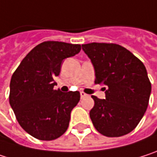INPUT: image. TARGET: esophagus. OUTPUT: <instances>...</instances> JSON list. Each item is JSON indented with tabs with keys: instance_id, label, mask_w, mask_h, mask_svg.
I'll use <instances>...</instances> for the list:
<instances>
[{
	"instance_id": "esophagus-1",
	"label": "esophagus",
	"mask_w": 157,
	"mask_h": 157,
	"mask_svg": "<svg viewBox=\"0 0 157 157\" xmlns=\"http://www.w3.org/2000/svg\"><path fill=\"white\" fill-rule=\"evenodd\" d=\"M88 95L84 92V91H80V97L81 98H84V97H87Z\"/></svg>"
}]
</instances>
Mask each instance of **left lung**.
Segmentation results:
<instances>
[{"label":"left lung","instance_id":"obj_1","mask_svg":"<svg viewBox=\"0 0 157 157\" xmlns=\"http://www.w3.org/2000/svg\"><path fill=\"white\" fill-rule=\"evenodd\" d=\"M95 69V83L106 86L105 99L91 96L90 116L95 129L108 137L131 132L149 102L151 82L143 62L123 46L112 43L82 44Z\"/></svg>","mask_w":157,"mask_h":157}]
</instances>
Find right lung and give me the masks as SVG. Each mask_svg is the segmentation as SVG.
<instances>
[{
    "label": "right lung",
    "mask_w": 157,
    "mask_h": 157,
    "mask_svg": "<svg viewBox=\"0 0 157 157\" xmlns=\"http://www.w3.org/2000/svg\"><path fill=\"white\" fill-rule=\"evenodd\" d=\"M80 44L43 42L34 47L13 72L10 105L21 127L33 137L51 141L67 130L70 113L80 100L78 91L55 90L61 63L79 53Z\"/></svg>",
    "instance_id": "obj_1"
}]
</instances>
